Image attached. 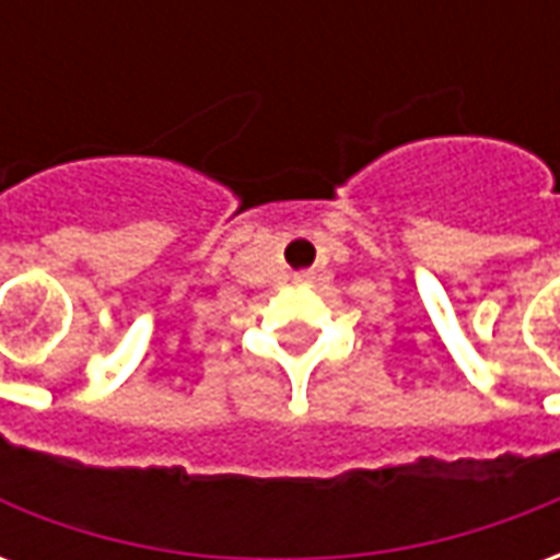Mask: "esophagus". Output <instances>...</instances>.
I'll list each match as a JSON object with an SVG mask.
<instances>
[{
    "instance_id": "34e87169",
    "label": "esophagus",
    "mask_w": 560,
    "mask_h": 560,
    "mask_svg": "<svg viewBox=\"0 0 560 560\" xmlns=\"http://www.w3.org/2000/svg\"><path fill=\"white\" fill-rule=\"evenodd\" d=\"M312 276H315V272H303V279H312Z\"/></svg>"
}]
</instances>
